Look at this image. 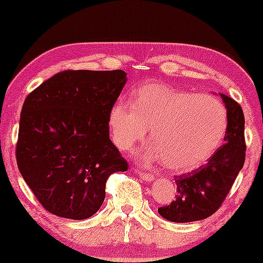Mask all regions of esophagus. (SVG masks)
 I'll return each mask as SVG.
<instances>
[{
  "label": "esophagus",
  "mask_w": 263,
  "mask_h": 263,
  "mask_svg": "<svg viewBox=\"0 0 263 263\" xmlns=\"http://www.w3.org/2000/svg\"><path fill=\"white\" fill-rule=\"evenodd\" d=\"M138 176H140L142 179L144 180V182H152V180H155V176H152V174L149 173H146V172H141V171H137Z\"/></svg>",
  "instance_id": "esophagus-1"
}]
</instances>
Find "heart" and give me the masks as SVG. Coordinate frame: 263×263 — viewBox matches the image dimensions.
<instances>
[{"mask_svg":"<svg viewBox=\"0 0 263 263\" xmlns=\"http://www.w3.org/2000/svg\"><path fill=\"white\" fill-rule=\"evenodd\" d=\"M112 140L128 149L151 128L155 144L142 158L163 159L174 172L197 168L219 148L228 128V112L218 99L180 91L164 84H146L131 104L119 101L108 115Z\"/></svg>","mask_w":263,"mask_h":263,"instance_id":"obj_1","label":"heart"}]
</instances>
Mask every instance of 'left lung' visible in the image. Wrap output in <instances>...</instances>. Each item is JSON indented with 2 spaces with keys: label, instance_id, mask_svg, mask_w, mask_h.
Returning a JSON list of instances; mask_svg holds the SVG:
<instances>
[{
  "label": "left lung",
  "instance_id": "left-lung-1",
  "mask_svg": "<svg viewBox=\"0 0 263 263\" xmlns=\"http://www.w3.org/2000/svg\"><path fill=\"white\" fill-rule=\"evenodd\" d=\"M228 112L225 143L215 151L206 164L176 177L177 195L170 205L158 208L164 219L190 222L209 218L225 200L238 172L245 163V116L234 99L220 93Z\"/></svg>",
  "mask_w": 263,
  "mask_h": 263
}]
</instances>
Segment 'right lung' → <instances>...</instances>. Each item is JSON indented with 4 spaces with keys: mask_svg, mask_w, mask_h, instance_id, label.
I'll use <instances>...</instances> for the list:
<instances>
[{
    "mask_svg": "<svg viewBox=\"0 0 263 263\" xmlns=\"http://www.w3.org/2000/svg\"><path fill=\"white\" fill-rule=\"evenodd\" d=\"M126 81L123 70H65L26 98L17 165L49 213L90 218L104 203L110 174L127 171L108 132V115Z\"/></svg>",
    "mask_w": 263,
    "mask_h": 263,
    "instance_id": "right-lung-1",
    "label": "right lung"
}]
</instances>
